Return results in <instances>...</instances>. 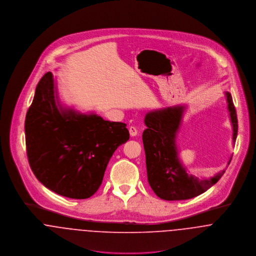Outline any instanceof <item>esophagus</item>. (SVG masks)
Instances as JSON below:
<instances>
[{
	"label": "esophagus",
	"mask_w": 256,
	"mask_h": 256,
	"mask_svg": "<svg viewBox=\"0 0 256 256\" xmlns=\"http://www.w3.org/2000/svg\"><path fill=\"white\" fill-rule=\"evenodd\" d=\"M128 130H130V134L132 136H136V134H138V128H136V126H130V128H128Z\"/></svg>",
	"instance_id": "obj_1"
}]
</instances>
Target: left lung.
<instances>
[{
  "label": "left lung",
  "instance_id": "obj_1",
  "mask_svg": "<svg viewBox=\"0 0 256 256\" xmlns=\"http://www.w3.org/2000/svg\"><path fill=\"white\" fill-rule=\"evenodd\" d=\"M228 109L232 124V142L238 134V118L232 98L226 92ZM184 106L168 107L145 116L147 128L142 134L148 182L155 194L164 200H186L198 196L214 186L224 174L221 170L213 178L199 180L182 167L176 146V134L180 124ZM230 158L228 165L230 164Z\"/></svg>",
  "mask_w": 256,
  "mask_h": 256
}]
</instances>
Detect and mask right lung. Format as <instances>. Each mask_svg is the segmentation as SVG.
<instances>
[{
  "label": "right lung",
  "instance_id": "obj_1",
  "mask_svg": "<svg viewBox=\"0 0 256 256\" xmlns=\"http://www.w3.org/2000/svg\"><path fill=\"white\" fill-rule=\"evenodd\" d=\"M52 72L38 82L24 130L30 168L50 190L74 199L100 188L116 149L128 140L126 124L95 114L57 109ZM56 99H58L56 95Z\"/></svg>",
  "mask_w": 256,
  "mask_h": 256
}]
</instances>
